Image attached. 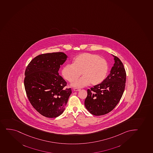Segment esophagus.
<instances>
[{"label": "esophagus", "mask_w": 153, "mask_h": 153, "mask_svg": "<svg viewBox=\"0 0 153 153\" xmlns=\"http://www.w3.org/2000/svg\"><path fill=\"white\" fill-rule=\"evenodd\" d=\"M73 90L75 91H80L81 89L80 88H73Z\"/></svg>", "instance_id": "1"}]
</instances>
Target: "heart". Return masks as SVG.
<instances>
[{
	"label": "heart",
	"instance_id": "1",
	"mask_svg": "<svg viewBox=\"0 0 153 153\" xmlns=\"http://www.w3.org/2000/svg\"><path fill=\"white\" fill-rule=\"evenodd\" d=\"M108 64L105 59L96 54L84 53L74 59L73 63L68 64L63 68L62 74L67 80L72 82L80 76L82 77L72 84L76 88H83L91 83L100 84L106 76Z\"/></svg>",
	"mask_w": 153,
	"mask_h": 153
}]
</instances>
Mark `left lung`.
Wrapping results in <instances>:
<instances>
[{
	"label": "left lung",
	"mask_w": 153,
	"mask_h": 153,
	"mask_svg": "<svg viewBox=\"0 0 153 153\" xmlns=\"http://www.w3.org/2000/svg\"><path fill=\"white\" fill-rule=\"evenodd\" d=\"M114 64L110 73L100 84L88 89L84 105L93 115L106 114L113 110L124 93L126 73L121 60L114 55Z\"/></svg>",
	"instance_id": "obj_1"
}]
</instances>
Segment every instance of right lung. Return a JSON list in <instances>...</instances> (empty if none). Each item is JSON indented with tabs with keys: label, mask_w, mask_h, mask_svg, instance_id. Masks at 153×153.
I'll return each instance as SVG.
<instances>
[{
	"label": "right lung",
	"mask_w": 153,
	"mask_h": 153,
	"mask_svg": "<svg viewBox=\"0 0 153 153\" xmlns=\"http://www.w3.org/2000/svg\"><path fill=\"white\" fill-rule=\"evenodd\" d=\"M63 52L42 54L34 57L26 67L24 84L28 99L33 107L44 117L54 118L64 111L71 88L59 71L67 59Z\"/></svg>",
	"instance_id": "1"
}]
</instances>
